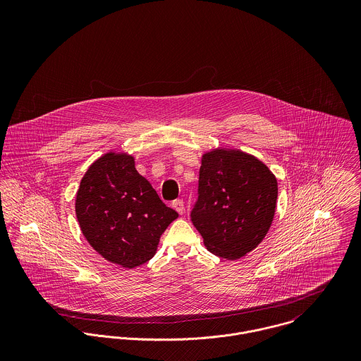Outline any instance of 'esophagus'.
I'll return each instance as SVG.
<instances>
[{
  "mask_svg": "<svg viewBox=\"0 0 361 361\" xmlns=\"http://www.w3.org/2000/svg\"><path fill=\"white\" fill-rule=\"evenodd\" d=\"M172 207H173L179 214H183V211H185V203H183V200H180V199L173 200V202H172Z\"/></svg>",
  "mask_w": 361,
  "mask_h": 361,
  "instance_id": "esophagus-1",
  "label": "esophagus"
}]
</instances>
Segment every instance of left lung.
Here are the masks:
<instances>
[{
    "label": "left lung",
    "mask_w": 361,
    "mask_h": 361,
    "mask_svg": "<svg viewBox=\"0 0 361 361\" xmlns=\"http://www.w3.org/2000/svg\"><path fill=\"white\" fill-rule=\"evenodd\" d=\"M199 197L190 212L208 252L238 259L256 249L275 214L278 183L267 165L240 150L203 155Z\"/></svg>",
    "instance_id": "left-lung-1"
}]
</instances>
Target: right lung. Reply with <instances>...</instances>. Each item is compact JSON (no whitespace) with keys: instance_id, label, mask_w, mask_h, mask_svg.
Wrapping results in <instances>:
<instances>
[{"instance_id":"1","label":"right lung","mask_w":361,"mask_h":361,"mask_svg":"<svg viewBox=\"0 0 361 361\" xmlns=\"http://www.w3.org/2000/svg\"><path fill=\"white\" fill-rule=\"evenodd\" d=\"M75 209L90 246L123 268L153 258L161 235L178 218L136 171L135 158L123 153H106L89 166Z\"/></svg>"}]
</instances>
